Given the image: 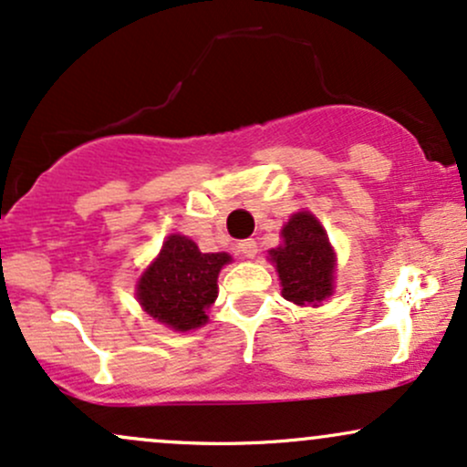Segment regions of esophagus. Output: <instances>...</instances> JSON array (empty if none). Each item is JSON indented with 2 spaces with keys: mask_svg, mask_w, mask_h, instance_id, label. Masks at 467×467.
I'll return each mask as SVG.
<instances>
[{
  "mask_svg": "<svg viewBox=\"0 0 467 467\" xmlns=\"http://www.w3.org/2000/svg\"><path fill=\"white\" fill-rule=\"evenodd\" d=\"M239 252L245 256V259H254V256H256V241L254 239H244L239 244Z\"/></svg>",
  "mask_w": 467,
  "mask_h": 467,
  "instance_id": "1",
  "label": "esophagus"
}]
</instances>
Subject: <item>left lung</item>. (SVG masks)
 Here are the masks:
<instances>
[{"label": "left lung", "mask_w": 467, "mask_h": 467, "mask_svg": "<svg viewBox=\"0 0 467 467\" xmlns=\"http://www.w3.org/2000/svg\"><path fill=\"white\" fill-rule=\"evenodd\" d=\"M283 245L270 250L283 285V298L296 305H316L334 289V252L318 219L296 213L283 228Z\"/></svg>", "instance_id": "1"}]
</instances>
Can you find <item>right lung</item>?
<instances>
[{
  "instance_id": "add662e5",
  "label": "right lung",
  "mask_w": 467,
  "mask_h": 467,
  "mask_svg": "<svg viewBox=\"0 0 467 467\" xmlns=\"http://www.w3.org/2000/svg\"><path fill=\"white\" fill-rule=\"evenodd\" d=\"M228 261L226 252L203 254L189 237L171 234L138 283V301L171 329H195L208 320L206 309L217 298L219 270Z\"/></svg>"
}]
</instances>
